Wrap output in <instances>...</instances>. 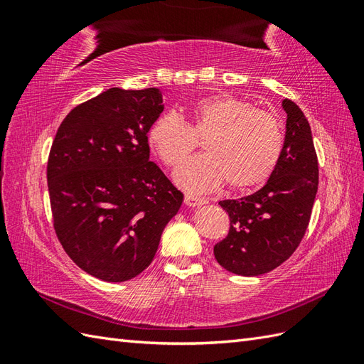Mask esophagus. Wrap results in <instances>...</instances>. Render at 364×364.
<instances>
[{
	"mask_svg": "<svg viewBox=\"0 0 364 364\" xmlns=\"http://www.w3.org/2000/svg\"><path fill=\"white\" fill-rule=\"evenodd\" d=\"M183 202H185L186 206H199V205L206 203V199H203V197H199V196H194V194L186 193Z\"/></svg>",
	"mask_w": 364,
	"mask_h": 364,
	"instance_id": "34e87169",
	"label": "esophagus"
}]
</instances>
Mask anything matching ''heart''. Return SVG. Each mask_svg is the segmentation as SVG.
I'll use <instances>...</instances> for the list:
<instances>
[{"mask_svg": "<svg viewBox=\"0 0 364 364\" xmlns=\"http://www.w3.org/2000/svg\"><path fill=\"white\" fill-rule=\"evenodd\" d=\"M186 121L173 111L158 115L147 139L167 167H179L205 141V155L186 162L176 179L193 191H208L225 181L230 188L246 190L266 182L277 168L284 149L278 117L253 107L245 98L214 94L190 106Z\"/></svg>", "mask_w": 364, "mask_h": 364, "instance_id": "1", "label": "heart"}]
</instances>
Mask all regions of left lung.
<instances>
[{
  "instance_id": "8db88e82",
  "label": "left lung",
  "mask_w": 364,
  "mask_h": 364,
  "mask_svg": "<svg viewBox=\"0 0 364 364\" xmlns=\"http://www.w3.org/2000/svg\"><path fill=\"white\" fill-rule=\"evenodd\" d=\"M287 112L282 155L261 190L218 202L229 215V232L214 246L220 266L241 277H258L287 261L310 223L318 185V164L308 119L294 102Z\"/></svg>"
}]
</instances>
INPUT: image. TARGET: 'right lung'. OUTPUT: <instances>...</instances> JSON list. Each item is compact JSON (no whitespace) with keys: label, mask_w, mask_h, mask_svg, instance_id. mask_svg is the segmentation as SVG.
<instances>
[{"label":"right lung","mask_w":364,"mask_h":364,"mask_svg":"<svg viewBox=\"0 0 364 364\" xmlns=\"http://www.w3.org/2000/svg\"><path fill=\"white\" fill-rule=\"evenodd\" d=\"M164 111L158 87H111L65 117L47 164L53 228L86 273L124 282L155 258L183 194L150 158L147 132Z\"/></svg>","instance_id":"right-lung-1"}]
</instances>
